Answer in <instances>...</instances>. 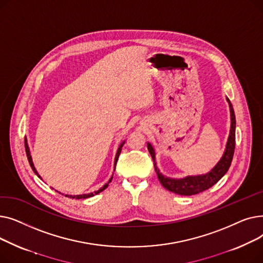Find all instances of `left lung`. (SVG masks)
<instances>
[{
    "label": "left lung",
    "mask_w": 263,
    "mask_h": 263,
    "mask_svg": "<svg viewBox=\"0 0 263 263\" xmlns=\"http://www.w3.org/2000/svg\"><path fill=\"white\" fill-rule=\"evenodd\" d=\"M227 101L229 103L230 116H231V127H230L228 142H227L226 150L223 158L220 159V161L216 164V166L210 173L201 175V176H196V177H186L184 179H170V178L164 177L156 166L154 148L150 144H148V150L151 155V158L154 160L156 173L158 175L161 184L165 189L173 193H176L178 195H184V196L195 195V194H198V193H201L205 190L210 189L227 173L233 158L234 146H236V116H234V110H233L232 104L228 99Z\"/></svg>",
    "instance_id": "obj_1"
}]
</instances>
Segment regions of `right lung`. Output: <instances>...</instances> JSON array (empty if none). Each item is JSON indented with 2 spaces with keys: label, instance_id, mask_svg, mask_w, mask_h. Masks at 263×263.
Listing matches in <instances>:
<instances>
[{
  "label": "right lung",
  "instance_id": "obj_1",
  "mask_svg": "<svg viewBox=\"0 0 263 263\" xmlns=\"http://www.w3.org/2000/svg\"><path fill=\"white\" fill-rule=\"evenodd\" d=\"M122 145H123V143L120 145V147L118 148V151H117V154H116V157H115V167H116V164H117V161H118V157H119V155H120V153H121V147H122ZM25 151H26V156H27V160H29V163H30V165H31V167H32V170L34 171V173L40 178V176L38 175V173H37V171H36V168L34 167V164H33V161H32V158H31V155H30V149H29V146H27V143H26V140H25ZM115 171V170H114ZM110 180H112V178L109 179V181L106 183V184H104L103 185V187H101L100 190H98V191H96L95 193H90V194H85V195H77V196H68V195H65V196H67V197H70V198H76V199H81V198H88V197H91V196H93L95 194H98V193H100V192H102L103 190H105L106 187H107V185H108V183L110 182Z\"/></svg>",
  "mask_w": 263,
  "mask_h": 263
}]
</instances>
